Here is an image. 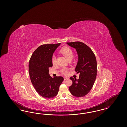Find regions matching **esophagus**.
<instances>
[{"instance_id":"esophagus-1","label":"esophagus","mask_w":127,"mask_h":127,"mask_svg":"<svg viewBox=\"0 0 127 127\" xmlns=\"http://www.w3.org/2000/svg\"><path fill=\"white\" fill-rule=\"evenodd\" d=\"M67 79H68V78H66V77H64V80H66Z\"/></svg>"}]
</instances>
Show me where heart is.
<instances>
[{"label": "heart", "instance_id": "1", "mask_svg": "<svg viewBox=\"0 0 127 127\" xmlns=\"http://www.w3.org/2000/svg\"><path fill=\"white\" fill-rule=\"evenodd\" d=\"M60 52L68 60L72 59L73 56V53L72 49L69 47L67 46L63 47L60 49ZM52 63L53 65H55L56 63V59L55 57H53L52 59ZM68 72V69L66 68H64L62 70V73L63 75H67Z\"/></svg>", "mask_w": 127, "mask_h": 127}]
</instances>
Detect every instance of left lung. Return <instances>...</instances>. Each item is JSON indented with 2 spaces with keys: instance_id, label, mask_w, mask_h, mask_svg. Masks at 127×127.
Segmentation results:
<instances>
[{
  "instance_id": "obj_1",
  "label": "left lung",
  "mask_w": 127,
  "mask_h": 127,
  "mask_svg": "<svg viewBox=\"0 0 127 127\" xmlns=\"http://www.w3.org/2000/svg\"><path fill=\"white\" fill-rule=\"evenodd\" d=\"M66 44L76 48L79 57L75 71L79 74V79L70 78L72 84L69 90L75 97H84L91 91L96 79V58L91 49L84 43L76 41Z\"/></svg>"
}]
</instances>
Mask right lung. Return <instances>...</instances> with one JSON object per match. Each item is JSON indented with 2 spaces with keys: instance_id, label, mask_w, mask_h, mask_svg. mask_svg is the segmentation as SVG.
Returning <instances> with one entry per match:
<instances>
[{
  "instance_id": "1",
  "label": "right lung",
  "mask_w": 127,
  "mask_h": 127,
  "mask_svg": "<svg viewBox=\"0 0 127 127\" xmlns=\"http://www.w3.org/2000/svg\"><path fill=\"white\" fill-rule=\"evenodd\" d=\"M61 43L44 44L33 53L29 65L31 83L39 95L45 98H52L58 94L64 79L62 77L52 78L49 74L52 55Z\"/></svg>"
}]
</instances>
